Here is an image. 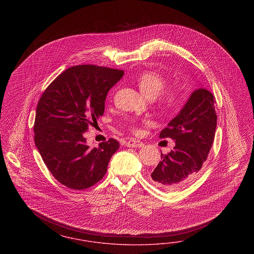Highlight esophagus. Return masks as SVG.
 <instances>
[{
  "label": "esophagus",
  "instance_id": "1",
  "mask_svg": "<svg viewBox=\"0 0 254 254\" xmlns=\"http://www.w3.org/2000/svg\"><path fill=\"white\" fill-rule=\"evenodd\" d=\"M144 145L143 142L137 140V139H134V138H130L127 140V146L130 147V148H140Z\"/></svg>",
  "mask_w": 254,
  "mask_h": 254
}]
</instances>
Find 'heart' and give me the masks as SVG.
Instances as JSON below:
<instances>
[{
	"label": "heart",
	"mask_w": 254,
	"mask_h": 254,
	"mask_svg": "<svg viewBox=\"0 0 254 254\" xmlns=\"http://www.w3.org/2000/svg\"><path fill=\"white\" fill-rule=\"evenodd\" d=\"M137 84L139 90L148 99H154L159 94V100L165 106L176 107L181 102V92L177 87L170 86L162 90L166 85V79L158 72L152 70L143 71L137 78ZM127 124L131 129L138 131L137 124L134 120H129Z\"/></svg>",
	"instance_id": "b5f03b06"
}]
</instances>
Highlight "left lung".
<instances>
[{"instance_id": "left-lung-1", "label": "left lung", "mask_w": 254, "mask_h": 254, "mask_svg": "<svg viewBox=\"0 0 254 254\" xmlns=\"http://www.w3.org/2000/svg\"><path fill=\"white\" fill-rule=\"evenodd\" d=\"M214 100L206 88L193 90L180 113L161 131L159 137L171 138L175 146L166 155L161 153V161L151 173L154 185L171 190L185 185L198 173L215 135Z\"/></svg>"}]
</instances>
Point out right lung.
Listing matches in <instances>:
<instances>
[{
	"instance_id": "1",
	"label": "right lung",
	"mask_w": 254,
	"mask_h": 254,
	"mask_svg": "<svg viewBox=\"0 0 254 254\" xmlns=\"http://www.w3.org/2000/svg\"><path fill=\"white\" fill-rule=\"evenodd\" d=\"M124 70L79 65L64 70L42 95L36 108L34 142L43 160L62 185L83 190L105 175L119 148L110 138L99 148L86 145L87 124L103 116L110 89Z\"/></svg>"
}]
</instances>
